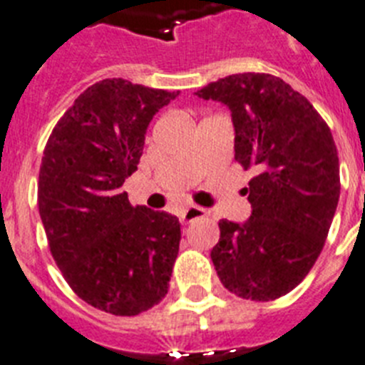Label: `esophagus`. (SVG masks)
<instances>
[{"mask_svg":"<svg viewBox=\"0 0 365 365\" xmlns=\"http://www.w3.org/2000/svg\"><path fill=\"white\" fill-rule=\"evenodd\" d=\"M205 215H207V211L203 209V207L190 205V207H187V209H183L182 215H180V220H182L183 223H190L198 218H203Z\"/></svg>","mask_w":365,"mask_h":365,"instance_id":"1","label":"esophagus"}]
</instances>
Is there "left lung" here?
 Here are the masks:
<instances>
[{"instance_id": "obj_1", "label": "left lung", "mask_w": 365, "mask_h": 365, "mask_svg": "<svg viewBox=\"0 0 365 365\" xmlns=\"http://www.w3.org/2000/svg\"><path fill=\"white\" fill-rule=\"evenodd\" d=\"M196 96L231 110L235 160L258 175L244 192L245 222L220 220L211 260L240 298L269 302L311 271L340 198V165L327 123L291 85L271 74H232Z\"/></svg>"}]
</instances>
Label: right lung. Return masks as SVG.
Returning a JSON list of instances; mask_svg holds the SVG:
<instances>
[{
    "label": "right lung",
    "mask_w": 365,
    "mask_h": 365,
    "mask_svg": "<svg viewBox=\"0 0 365 365\" xmlns=\"http://www.w3.org/2000/svg\"><path fill=\"white\" fill-rule=\"evenodd\" d=\"M178 93L101 80L78 96L48 138L38 207L56 264L93 307L134 317L169 291L180 222L130 205L121 185L143 154L150 120Z\"/></svg>",
    "instance_id": "add662e5"
}]
</instances>
